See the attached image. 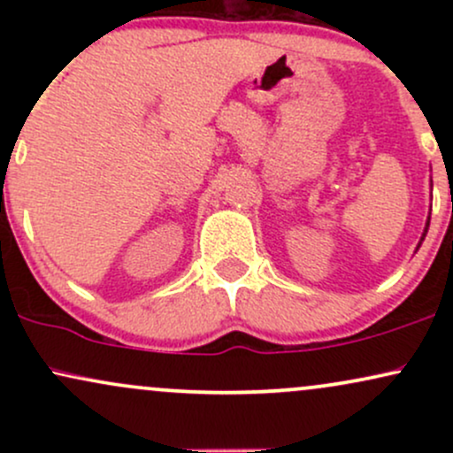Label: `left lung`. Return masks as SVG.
I'll list each match as a JSON object with an SVG mask.
<instances>
[{
    "label": "left lung",
    "mask_w": 453,
    "mask_h": 453,
    "mask_svg": "<svg viewBox=\"0 0 453 453\" xmlns=\"http://www.w3.org/2000/svg\"><path fill=\"white\" fill-rule=\"evenodd\" d=\"M428 226H430V217H428V223H426V230H424V234H422V238H419V244H422V241L426 238V232H428ZM419 244H418V249H419Z\"/></svg>",
    "instance_id": "left-lung-1"
}]
</instances>
